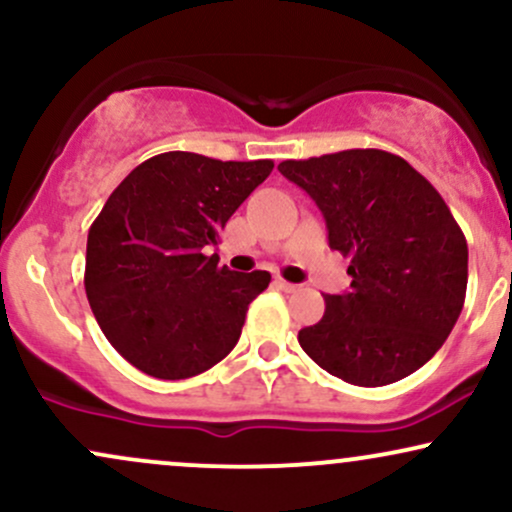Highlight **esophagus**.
I'll return each mask as SVG.
<instances>
[{
  "mask_svg": "<svg viewBox=\"0 0 512 512\" xmlns=\"http://www.w3.org/2000/svg\"><path fill=\"white\" fill-rule=\"evenodd\" d=\"M274 284H276V286H279V289H281V291H286V293H296L298 289H301V286H298V284H291V281L281 279V276H279V279H276V281H274Z\"/></svg>",
  "mask_w": 512,
  "mask_h": 512,
  "instance_id": "esophagus-1",
  "label": "esophagus"
}]
</instances>
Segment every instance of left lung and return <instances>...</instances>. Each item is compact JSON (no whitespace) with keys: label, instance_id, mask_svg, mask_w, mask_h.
Here are the masks:
<instances>
[{"label":"left lung","instance_id":"obj_1","mask_svg":"<svg viewBox=\"0 0 512 512\" xmlns=\"http://www.w3.org/2000/svg\"><path fill=\"white\" fill-rule=\"evenodd\" d=\"M315 199L330 248L351 257V286L298 342L344 383L380 387L443 346L467 293V240L448 204L404 158L349 149L279 163Z\"/></svg>","mask_w":512,"mask_h":512}]
</instances>
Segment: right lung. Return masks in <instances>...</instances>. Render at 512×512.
<instances>
[{"instance_id": "1", "label": "right lung", "mask_w": 512, "mask_h": 512, "mask_svg": "<svg viewBox=\"0 0 512 512\" xmlns=\"http://www.w3.org/2000/svg\"><path fill=\"white\" fill-rule=\"evenodd\" d=\"M274 161L168 151L139 163L93 221L84 286L108 342L161 380L204 373L231 354L269 272L219 267L207 248Z\"/></svg>"}]
</instances>
